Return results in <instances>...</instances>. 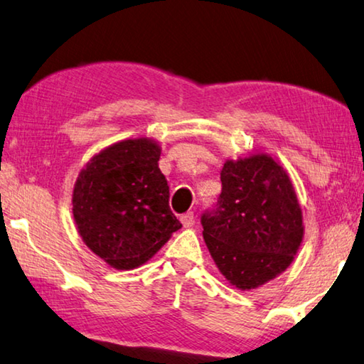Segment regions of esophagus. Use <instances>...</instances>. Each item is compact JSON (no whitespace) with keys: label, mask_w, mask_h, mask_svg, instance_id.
<instances>
[{"label":"esophagus","mask_w":364,"mask_h":364,"mask_svg":"<svg viewBox=\"0 0 364 364\" xmlns=\"http://www.w3.org/2000/svg\"><path fill=\"white\" fill-rule=\"evenodd\" d=\"M180 222H181V225H183L184 228H189V227H193L194 222H196V217H194V213H193V212H188V213H184V215H181V217H180Z\"/></svg>","instance_id":"1"}]
</instances>
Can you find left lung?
Listing matches in <instances>:
<instances>
[{"mask_svg":"<svg viewBox=\"0 0 364 364\" xmlns=\"http://www.w3.org/2000/svg\"><path fill=\"white\" fill-rule=\"evenodd\" d=\"M218 207L203 215L213 262L238 290L274 280L290 267L304 236L303 212L288 171L264 152L228 159Z\"/></svg>","mask_w":364,"mask_h":364,"instance_id":"1","label":"left lung"}]
</instances>
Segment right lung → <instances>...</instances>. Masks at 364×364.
Instances as JSON below:
<instances>
[{"label":"right lung","mask_w":364,"mask_h":364,"mask_svg":"<svg viewBox=\"0 0 364 364\" xmlns=\"http://www.w3.org/2000/svg\"><path fill=\"white\" fill-rule=\"evenodd\" d=\"M161 147L151 137L118 141L80 170L73 215L85 246L118 270L146 264L181 223L159 168Z\"/></svg>","instance_id":"add662e5"}]
</instances>
